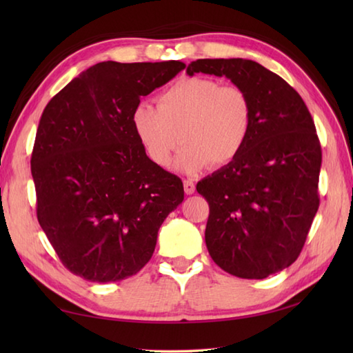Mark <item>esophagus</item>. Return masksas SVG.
Segmentation results:
<instances>
[{"instance_id":"34e87169","label":"esophagus","mask_w":353,"mask_h":353,"mask_svg":"<svg viewBox=\"0 0 353 353\" xmlns=\"http://www.w3.org/2000/svg\"><path fill=\"white\" fill-rule=\"evenodd\" d=\"M183 190H185V194H194V191H196V185H194V182L191 181V179H186V181L183 182Z\"/></svg>"}]
</instances>
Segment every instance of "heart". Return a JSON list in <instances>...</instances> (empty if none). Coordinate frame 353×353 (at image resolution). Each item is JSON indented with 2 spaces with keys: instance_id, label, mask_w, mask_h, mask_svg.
Wrapping results in <instances>:
<instances>
[{
  "instance_id": "heart-1",
  "label": "heart",
  "mask_w": 353,
  "mask_h": 353,
  "mask_svg": "<svg viewBox=\"0 0 353 353\" xmlns=\"http://www.w3.org/2000/svg\"><path fill=\"white\" fill-rule=\"evenodd\" d=\"M132 127L159 167H168L179 142L176 167L197 172L209 163L226 167L241 154L253 127V103L245 89L211 77H183L157 95V108L138 103Z\"/></svg>"
}]
</instances>
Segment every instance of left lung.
<instances>
[{
    "label": "left lung",
    "instance_id": "8db88e82",
    "mask_svg": "<svg viewBox=\"0 0 353 353\" xmlns=\"http://www.w3.org/2000/svg\"><path fill=\"white\" fill-rule=\"evenodd\" d=\"M226 76L253 103V127L234 162L197 183L209 203L205 241L229 274L264 279L301 254L320 205L321 147L302 97L247 59H199L186 68Z\"/></svg>",
    "mask_w": 353,
    "mask_h": 353
}]
</instances>
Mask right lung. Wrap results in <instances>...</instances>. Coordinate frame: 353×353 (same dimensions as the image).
Listing matches in <instances>:
<instances>
[{"mask_svg": "<svg viewBox=\"0 0 353 353\" xmlns=\"http://www.w3.org/2000/svg\"><path fill=\"white\" fill-rule=\"evenodd\" d=\"M185 68L179 61L88 68L43 109L32 153L36 214L62 264L91 282L137 274L183 183L150 161L132 110Z\"/></svg>", "mask_w": 353, "mask_h": 353, "instance_id": "add662e5", "label": "right lung"}]
</instances>
